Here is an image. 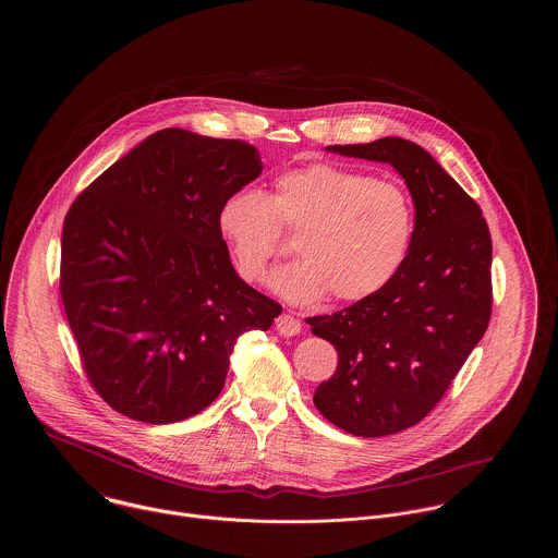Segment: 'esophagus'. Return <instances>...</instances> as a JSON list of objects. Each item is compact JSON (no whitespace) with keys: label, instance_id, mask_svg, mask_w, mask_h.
<instances>
[{"label":"esophagus","instance_id":"obj_1","mask_svg":"<svg viewBox=\"0 0 558 558\" xmlns=\"http://www.w3.org/2000/svg\"><path fill=\"white\" fill-rule=\"evenodd\" d=\"M275 328L281 337H294L301 332V319L294 318L292 314H281L275 319Z\"/></svg>","mask_w":558,"mask_h":558}]
</instances>
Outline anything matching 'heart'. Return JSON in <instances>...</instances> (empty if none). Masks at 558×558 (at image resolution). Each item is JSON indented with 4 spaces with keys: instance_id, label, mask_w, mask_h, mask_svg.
Returning <instances> with one entry per match:
<instances>
[{
    "instance_id": "b5f03b06",
    "label": "heart",
    "mask_w": 558,
    "mask_h": 558,
    "mask_svg": "<svg viewBox=\"0 0 558 558\" xmlns=\"http://www.w3.org/2000/svg\"><path fill=\"white\" fill-rule=\"evenodd\" d=\"M240 277L257 281L281 251V226L299 232L301 259L277 270L268 286L290 303L332 296L356 303L398 275L412 242L414 210L393 180L332 162L290 169L272 197L255 186L230 193L217 215Z\"/></svg>"
}]
</instances>
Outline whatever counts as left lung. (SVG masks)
Returning a JSON list of instances; mask_svg holds the SVG:
<instances>
[{"mask_svg": "<svg viewBox=\"0 0 558 558\" xmlns=\"http://www.w3.org/2000/svg\"><path fill=\"white\" fill-rule=\"evenodd\" d=\"M326 150L393 165L414 204L398 275L369 299L307 318L339 356L314 396L322 416L354 436H389L432 412L481 341L492 316V239L477 202L414 142Z\"/></svg>", "mask_w": 558, "mask_h": 558, "instance_id": "1", "label": "left lung"}]
</instances>
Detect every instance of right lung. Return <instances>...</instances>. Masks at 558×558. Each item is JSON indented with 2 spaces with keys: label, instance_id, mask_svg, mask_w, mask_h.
I'll return each mask as SVG.
<instances>
[{
  "label": "right lung",
  "instance_id": "obj_1",
  "mask_svg": "<svg viewBox=\"0 0 558 558\" xmlns=\"http://www.w3.org/2000/svg\"><path fill=\"white\" fill-rule=\"evenodd\" d=\"M262 169L251 144L165 129L73 202L60 294L83 372L120 414L165 425L202 412L240 335L281 314L236 275L217 223Z\"/></svg>",
  "mask_w": 558,
  "mask_h": 558
}]
</instances>
